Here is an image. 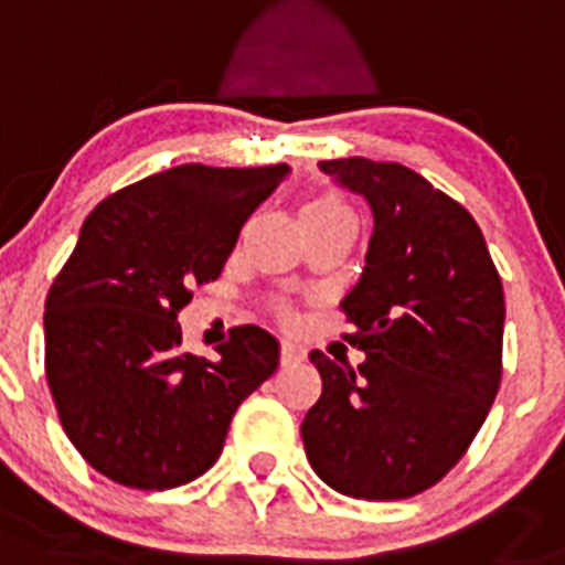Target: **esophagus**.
Returning <instances> with one entry per match:
<instances>
[{
    "label": "esophagus",
    "mask_w": 565,
    "mask_h": 565,
    "mask_svg": "<svg viewBox=\"0 0 565 565\" xmlns=\"http://www.w3.org/2000/svg\"><path fill=\"white\" fill-rule=\"evenodd\" d=\"M307 356V351L292 339H284L281 342V362L284 365H292V362H301Z\"/></svg>",
    "instance_id": "obj_1"
}]
</instances>
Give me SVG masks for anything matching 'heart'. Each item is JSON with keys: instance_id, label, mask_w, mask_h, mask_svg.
<instances>
[{"instance_id": "b5f03b06", "label": "heart", "mask_w": 565, "mask_h": 565, "mask_svg": "<svg viewBox=\"0 0 565 565\" xmlns=\"http://www.w3.org/2000/svg\"><path fill=\"white\" fill-rule=\"evenodd\" d=\"M307 205H322V209H348V205L342 203L339 196H333V194L316 196V200H310V203H307Z\"/></svg>"}]
</instances>
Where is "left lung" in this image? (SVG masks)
I'll return each mask as SVG.
<instances>
[{
    "mask_svg": "<svg viewBox=\"0 0 565 565\" xmlns=\"http://www.w3.org/2000/svg\"><path fill=\"white\" fill-rule=\"evenodd\" d=\"M374 214L342 310L354 369L313 351L322 397L301 438L316 476L354 499H409L458 465L502 380L505 292L465 205L397 162H319Z\"/></svg>",
    "mask_w": 565,
    "mask_h": 565,
    "instance_id": "8db88e82",
    "label": "left lung"
}]
</instances>
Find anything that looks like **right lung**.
<instances>
[{"mask_svg":"<svg viewBox=\"0 0 565 565\" xmlns=\"http://www.w3.org/2000/svg\"><path fill=\"white\" fill-rule=\"evenodd\" d=\"M290 173L179 164L95 205L45 298V380L68 441L124 488L168 490L223 452L237 406L278 369V339L232 330L217 360L182 351L179 310Z\"/></svg>","mask_w":565,"mask_h":565,"instance_id":"obj_1","label":"right lung"}]
</instances>
